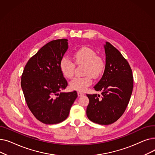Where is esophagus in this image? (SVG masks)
<instances>
[{
	"mask_svg": "<svg viewBox=\"0 0 155 155\" xmlns=\"http://www.w3.org/2000/svg\"><path fill=\"white\" fill-rule=\"evenodd\" d=\"M77 93H78V97H81V96H82V95H84V93L81 92H78Z\"/></svg>",
	"mask_w": 155,
	"mask_h": 155,
	"instance_id": "34e87169",
	"label": "esophagus"
}]
</instances>
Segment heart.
<instances>
[{
  "label": "heart",
  "instance_id": "b5f03b06",
  "mask_svg": "<svg viewBox=\"0 0 155 155\" xmlns=\"http://www.w3.org/2000/svg\"><path fill=\"white\" fill-rule=\"evenodd\" d=\"M73 58L77 64H85L84 77H75L71 80L70 87L72 90L84 92L92 84V77H99L104 69V63L92 49L82 47L73 53ZM75 64L67 56H63L60 61V69L63 75L71 78L74 74Z\"/></svg>",
  "mask_w": 155,
  "mask_h": 155
}]
</instances>
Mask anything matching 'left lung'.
<instances>
[{"mask_svg":"<svg viewBox=\"0 0 155 155\" xmlns=\"http://www.w3.org/2000/svg\"><path fill=\"white\" fill-rule=\"evenodd\" d=\"M105 67L104 74L94 87L101 95L87 94L89 103L87 116L93 123L109 125L124 112L133 92V76L127 61L110 43L104 45Z\"/></svg>","mask_w":155,"mask_h":155,"instance_id":"left-lung-1","label":"left lung"}]
</instances>
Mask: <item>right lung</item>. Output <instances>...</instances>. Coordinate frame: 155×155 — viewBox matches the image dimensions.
<instances>
[{
  "instance_id": "right-lung-1",
  "label": "right lung",
  "mask_w": 155,
  "mask_h": 155,
  "mask_svg": "<svg viewBox=\"0 0 155 155\" xmlns=\"http://www.w3.org/2000/svg\"><path fill=\"white\" fill-rule=\"evenodd\" d=\"M68 39L51 41L28 60L21 76V87L34 116L46 124L66 119L77 97V92H61L68 85L60 61L68 50Z\"/></svg>"
}]
</instances>
